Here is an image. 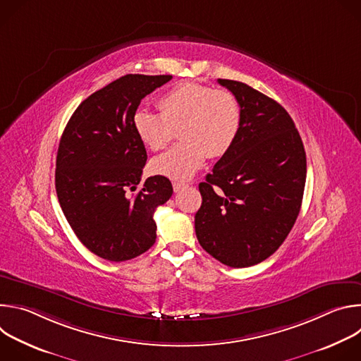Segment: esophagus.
Instances as JSON below:
<instances>
[{
  "label": "esophagus",
  "instance_id": "esophagus-1",
  "mask_svg": "<svg viewBox=\"0 0 361 361\" xmlns=\"http://www.w3.org/2000/svg\"><path fill=\"white\" fill-rule=\"evenodd\" d=\"M185 187H187V184H184V183H178V181H174V183H173V188H174L176 192L181 191V190L185 188Z\"/></svg>",
  "mask_w": 361,
  "mask_h": 361
}]
</instances>
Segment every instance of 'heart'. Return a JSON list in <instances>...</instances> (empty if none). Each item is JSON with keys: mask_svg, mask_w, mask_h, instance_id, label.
Masks as SVG:
<instances>
[{"mask_svg": "<svg viewBox=\"0 0 361 361\" xmlns=\"http://www.w3.org/2000/svg\"><path fill=\"white\" fill-rule=\"evenodd\" d=\"M161 113L140 109L133 126L141 142L152 151L163 149L180 126L181 142L152 159L154 174L173 180L191 178L207 157H220L228 151L240 128V107L226 90L200 82H181L159 101Z\"/></svg>", "mask_w": 361, "mask_h": 361, "instance_id": "obj_1", "label": "heart"}]
</instances>
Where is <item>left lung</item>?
Here are the masks:
<instances>
[{
    "instance_id": "obj_1",
    "label": "left lung",
    "mask_w": 361,
    "mask_h": 361,
    "mask_svg": "<svg viewBox=\"0 0 361 361\" xmlns=\"http://www.w3.org/2000/svg\"><path fill=\"white\" fill-rule=\"evenodd\" d=\"M240 106V128L198 190L200 245L220 263L243 269L283 244L300 213L305 151L290 114L273 98L233 80H219Z\"/></svg>"
}]
</instances>
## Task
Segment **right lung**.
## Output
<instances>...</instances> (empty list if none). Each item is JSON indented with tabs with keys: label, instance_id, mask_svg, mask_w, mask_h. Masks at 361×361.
<instances>
[{
	"label": "right lung",
	"instance_id": "1",
	"mask_svg": "<svg viewBox=\"0 0 361 361\" xmlns=\"http://www.w3.org/2000/svg\"><path fill=\"white\" fill-rule=\"evenodd\" d=\"M171 75L127 74L85 98L61 135L56 190L78 240L95 255L126 262L156 243L154 212L173 194L164 176L140 187L147 151L133 117Z\"/></svg>",
	"mask_w": 361,
	"mask_h": 361
}]
</instances>
